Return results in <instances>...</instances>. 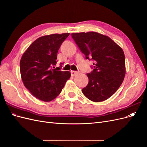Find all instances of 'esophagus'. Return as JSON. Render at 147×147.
I'll list each match as a JSON object with an SVG mask.
<instances>
[{"mask_svg":"<svg viewBox=\"0 0 147 147\" xmlns=\"http://www.w3.org/2000/svg\"><path fill=\"white\" fill-rule=\"evenodd\" d=\"M71 75H72V76H75V75H77L78 74V72H76V71H74V70H72L71 71Z\"/></svg>","mask_w":147,"mask_h":147,"instance_id":"34e87169","label":"esophagus"}]
</instances>
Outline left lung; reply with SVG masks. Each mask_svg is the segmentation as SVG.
I'll list each match as a JSON object with an SVG mask.
<instances>
[{"mask_svg":"<svg viewBox=\"0 0 147 147\" xmlns=\"http://www.w3.org/2000/svg\"><path fill=\"white\" fill-rule=\"evenodd\" d=\"M75 43L86 59L94 61V69L87 74L88 85L82 92L92 102L105 100L116 92L126 74L123 49L107 35L96 32L72 33Z\"/></svg>","mask_w":147,"mask_h":147,"instance_id":"left-lung-1","label":"left lung"}]
</instances>
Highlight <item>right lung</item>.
I'll list each match as a JSON object with an SVG mask.
<instances>
[{
  "label": "right lung",
  "mask_w": 147,
  "mask_h": 147,
  "mask_svg": "<svg viewBox=\"0 0 147 147\" xmlns=\"http://www.w3.org/2000/svg\"><path fill=\"white\" fill-rule=\"evenodd\" d=\"M69 33L53 34L38 38L23 53L20 60V72L24 86L34 97L50 102L58 96L70 78L69 71L53 67L57 54Z\"/></svg>",
  "instance_id": "right-lung-1"
}]
</instances>
